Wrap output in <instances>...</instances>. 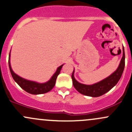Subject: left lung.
Listing matches in <instances>:
<instances>
[{
  "mask_svg": "<svg viewBox=\"0 0 132 132\" xmlns=\"http://www.w3.org/2000/svg\"><path fill=\"white\" fill-rule=\"evenodd\" d=\"M125 55L124 47H123V57L117 70L110 76L102 80V81L90 85L80 84L77 81L74 77V70H73L71 75L73 86L78 92L87 96L96 97L104 95L114 87L120 80L125 68Z\"/></svg>",
  "mask_w": 132,
  "mask_h": 132,
  "instance_id": "left-lung-1",
  "label": "left lung"
}]
</instances>
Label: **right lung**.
<instances>
[{
	"label": "right lung",
	"instance_id": "right-lung-1",
	"mask_svg": "<svg viewBox=\"0 0 132 132\" xmlns=\"http://www.w3.org/2000/svg\"><path fill=\"white\" fill-rule=\"evenodd\" d=\"M62 66H63V64L57 68L55 73L53 75V76L51 77V78L48 81L44 83V84H39V83L35 82V81L26 80V79L20 77L18 75H16L12 71V68H11L10 63V53H9V70H10L11 75H12V78H13L14 80L24 90L27 92L28 93H30V94H34V95L45 94V93L48 92L51 90L53 88V87H54L55 84V81H56L57 77V76L60 73Z\"/></svg>",
	"mask_w": 132,
	"mask_h": 132
}]
</instances>
